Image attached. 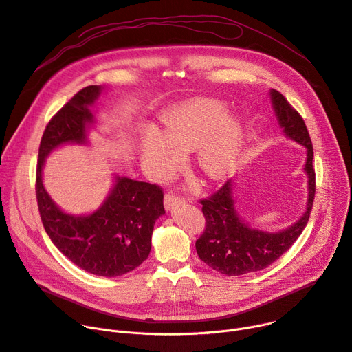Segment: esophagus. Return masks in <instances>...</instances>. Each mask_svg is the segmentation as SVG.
I'll list each match as a JSON object with an SVG mask.
<instances>
[{
    "mask_svg": "<svg viewBox=\"0 0 352 352\" xmlns=\"http://www.w3.org/2000/svg\"><path fill=\"white\" fill-rule=\"evenodd\" d=\"M185 201L177 195H174L173 192H167L166 197H164V206L167 210H171L173 208L178 206L179 204H184Z\"/></svg>",
    "mask_w": 352,
    "mask_h": 352,
    "instance_id": "esophagus-1",
    "label": "esophagus"
}]
</instances>
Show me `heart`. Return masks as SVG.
I'll return each instance as SVG.
<instances>
[{
  "label": "heart",
  "instance_id": "heart-1",
  "mask_svg": "<svg viewBox=\"0 0 352 352\" xmlns=\"http://www.w3.org/2000/svg\"><path fill=\"white\" fill-rule=\"evenodd\" d=\"M225 102L201 98L186 102L164 116V132H150L142 142L140 158L154 178H167L181 163L179 154L198 148L194 166L208 181L225 178L233 168L243 127L229 118ZM173 146L171 148L170 146Z\"/></svg>",
  "mask_w": 352,
  "mask_h": 352
}]
</instances>
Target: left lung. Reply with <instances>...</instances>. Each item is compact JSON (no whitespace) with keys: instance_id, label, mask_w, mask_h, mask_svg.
I'll list each match as a JSON object with an SVG mask.
<instances>
[{"instance_id":"left-lung-1","label":"left lung","mask_w":352,"mask_h":352,"mask_svg":"<svg viewBox=\"0 0 352 352\" xmlns=\"http://www.w3.org/2000/svg\"><path fill=\"white\" fill-rule=\"evenodd\" d=\"M270 97L278 124L282 127L285 136L306 148V163L303 167L307 175L306 210L292 226L270 233L250 226L240 217L236 210L233 179H229L210 198L201 201L206 228L197 240V252L210 268L229 276L261 271L276 261L302 234L313 206L316 177L313 146L307 127L302 116L280 92L271 89Z\"/></svg>"}]
</instances>
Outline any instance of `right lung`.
<instances>
[{"mask_svg": "<svg viewBox=\"0 0 352 352\" xmlns=\"http://www.w3.org/2000/svg\"><path fill=\"white\" fill-rule=\"evenodd\" d=\"M104 87L78 91L47 123L39 147L36 198L43 228L53 244L81 270L113 278L138 268L147 260L155 220L166 213L160 186L113 177V185L101 206L88 214L61 210L43 185L46 158L66 144H88L95 118L91 111Z\"/></svg>", "mask_w": 352, "mask_h": 352, "instance_id": "right-lung-1", "label": "right lung"}]
</instances>
